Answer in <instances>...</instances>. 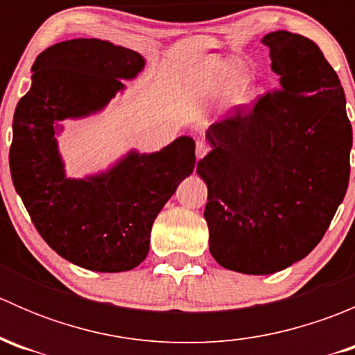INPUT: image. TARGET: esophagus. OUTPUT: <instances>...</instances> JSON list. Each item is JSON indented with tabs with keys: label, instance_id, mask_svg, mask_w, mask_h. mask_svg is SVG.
<instances>
[{
	"label": "esophagus",
	"instance_id": "1",
	"mask_svg": "<svg viewBox=\"0 0 355 355\" xmlns=\"http://www.w3.org/2000/svg\"><path fill=\"white\" fill-rule=\"evenodd\" d=\"M209 144H207L206 141H202V139L196 142V156H198V159H202V157L209 153Z\"/></svg>",
	"mask_w": 355,
	"mask_h": 355
}]
</instances>
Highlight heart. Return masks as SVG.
<instances>
[{
  "label": "heart",
  "mask_w": 355,
  "mask_h": 355,
  "mask_svg": "<svg viewBox=\"0 0 355 355\" xmlns=\"http://www.w3.org/2000/svg\"><path fill=\"white\" fill-rule=\"evenodd\" d=\"M247 73L241 67L232 65V63H220L213 68L209 78H207V87L209 92L216 98H227L234 94L247 82Z\"/></svg>",
  "instance_id": "heart-1"
}]
</instances>
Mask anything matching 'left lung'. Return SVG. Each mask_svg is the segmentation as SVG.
Instances as JSON below:
<instances>
[{"mask_svg":"<svg viewBox=\"0 0 355 355\" xmlns=\"http://www.w3.org/2000/svg\"><path fill=\"white\" fill-rule=\"evenodd\" d=\"M282 87L211 125L198 163L218 264L271 275L323 239L350 177L352 125L338 75L316 42L287 31L263 37Z\"/></svg>","mask_w":355,"mask_h":355,"instance_id":"obj_1","label":"left lung"}]
</instances>
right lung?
Masks as SVG:
<instances>
[{
	"mask_svg": "<svg viewBox=\"0 0 355 355\" xmlns=\"http://www.w3.org/2000/svg\"><path fill=\"white\" fill-rule=\"evenodd\" d=\"M144 58L99 39H71L44 49L32 87L13 114L10 171L15 191L46 244L92 271L134 270L149 252L157 213L196 166V142L178 137L159 153H130L108 173L65 177L55 121L101 110Z\"/></svg>",
	"mask_w": 355,
	"mask_h": 355,
	"instance_id": "right-lung-1",
	"label": "right lung"
}]
</instances>
